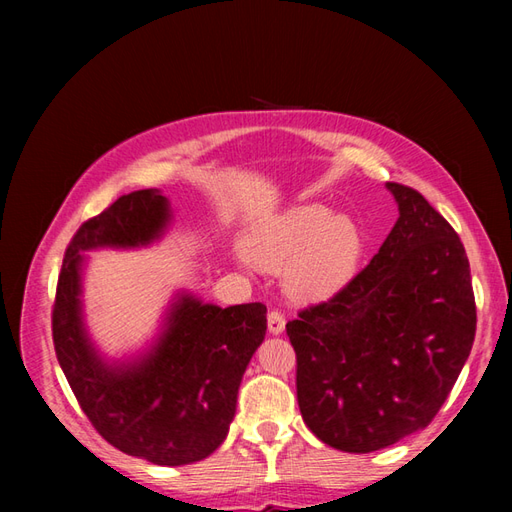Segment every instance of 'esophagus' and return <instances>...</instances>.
I'll return each instance as SVG.
<instances>
[{"instance_id":"esophagus-1","label":"esophagus","mask_w":512,"mask_h":512,"mask_svg":"<svg viewBox=\"0 0 512 512\" xmlns=\"http://www.w3.org/2000/svg\"><path fill=\"white\" fill-rule=\"evenodd\" d=\"M286 330V317L279 310L268 312V332L270 334H281Z\"/></svg>"}]
</instances>
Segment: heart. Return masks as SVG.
I'll return each instance as SVG.
<instances>
[{
  "label": "heart",
  "instance_id": "1",
  "mask_svg": "<svg viewBox=\"0 0 512 512\" xmlns=\"http://www.w3.org/2000/svg\"><path fill=\"white\" fill-rule=\"evenodd\" d=\"M255 262L288 268V290L297 299H330L356 277L365 253L361 228L330 206L308 202L275 215L248 237Z\"/></svg>",
  "mask_w": 512,
  "mask_h": 512
}]
</instances>
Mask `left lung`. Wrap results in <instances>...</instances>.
I'll list each match as a JSON object with an SVG mask.
<instances>
[{"label": "left lung", "mask_w": 512, "mask_h": 512, "mask_svg": "<svg viewBox=\"0 0 512 512\" xmlns=\"http://www.w3.org/2000/svg\"><path fill=\"white\" fill-rule=\"evenodd\" d=\"M385 187L398 220L341 292L299 312L297 400L321 442L372 453L427 427L475 339V297L451 224L405 184Z\"/></svg>", "instance_id": "obj_1"}]
</instances>
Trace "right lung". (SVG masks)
Segmentation results:
<instances>
[{
  "instance_id": "right-lung-1",
  "label": "right lung",
  "mask_w": 512,
  "mask_h": 512,
  "mask_svg": "<svg viewBox=\"0 0 512 512\" xmlns=\"http://www.w3.org/2000/svg\"><path fill=\"white\" fill-rule=\"evenodd\" d=\"M171 220L165 195L143 189L81 224L65 250L52 308L54 352L85 416L112 447L160 466L200 462L220 447L239 383L266 336L264 303L220 308L182 290L145 352L125 361L99 352L83 319V253L149 246Z\"/></svg>"
}]
</instances>
